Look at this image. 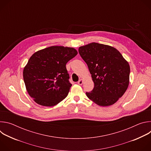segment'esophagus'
<instances>
[{"instance_id":"34e87169","label":"esophagus","mask_w":151,"mask_h":151,"mask_svg":"<svg viewBox=\"0 0 151 151\" xmlns=\"http://www.w3.org/2000/svg\"><path fill=\"white\" fill-rule=\"evenodd\" d=\"M78 83L79 85H82V84L83 83V81H82V79H79V80L78 81Z\"/></svg>"}]
</instances>
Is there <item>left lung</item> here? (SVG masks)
<instances>
[{
    "mask_svg": "<svg viewBox=\"0 0 151 151\" xmlns=\"http://www.w3.org/2000/svg\"><path fill=\"white\" fill-rule=\"evenodd\" d=\"M78 51L94 83L93 90L86 93L87 96L101 106L116 103L128 87V63L116 48L96 42L80 47Z\"/></svg>",
    "mask_w": 151,
    "mask_h": 151,
    "instance_id": "obj_1",
    "label": "left lung"
}]
</instances>
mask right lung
<instances>
[{"label": "right lung", "mask_w": 151, "mask_h": 151, "mask_svg": "<svg viewBox=\"0 0 151 151\" xmlns=\"http://www.w3.org/2000/svg\"><path fill=\"white\" fill-rule=\"evenodd\" d=\"M77 54L73 48L52 46L31 56L24 68L23 79L36 103L50 107L67 97L72 84L66 65Z\"/></svg>", "instance_id": "right-lung-1"}]
</instances>
